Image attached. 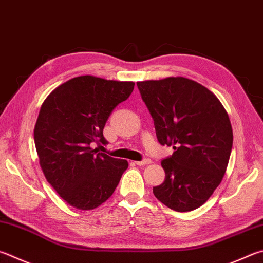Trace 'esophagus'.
I'll use <instances>...</instances> for the list:
<instances>
[{"mask_svg": "<svg viewBox=\"0 0 263 263\" xmlns=\"http://www.w3.org/2000/svg\"><path fill=\"white\" fill-rule=\"evenodd\" d=\"M135 163L137 165H146V164L152 163V161H151V159H144V160H141V161H136Z\"/></svg>", "mask_w": 263, "mask_h": 263, "instance_id": "obj_1", "label": "esophagus"}]
</instances>
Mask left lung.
Segmentation results:
<instances>
[{
    "instance_id": "1",
    "label": "left lung",
    "mask_w": 263,
    "mask_h": 263,
    "mask_svg": "<svg viewBox=\"0 0 263 263\" xmlns=\"http://www.w3.org/2000/svg\"><path fill=\"white\" fill-rule=\"evenodd\" d=\"M137 86L154 119L157 140L175 151L161 161L165 178L153 193L176 212L197 209L222 181L230 159L233 135L226 109L211 90L187 78Z\"/></svg>"
}]
</instances>
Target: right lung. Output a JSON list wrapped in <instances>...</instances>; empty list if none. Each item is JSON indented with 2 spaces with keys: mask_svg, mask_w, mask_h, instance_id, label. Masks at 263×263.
<instances>
[{
  "mask_svg": "<svg viewBox=\"0 0 263 263\" xmlns=\"http://www.w3.org/2000/svg\"><path fill=\"white\" fill-rule=\"evenodd\" d=\"M135 83L82 76L62 84L42 103L34 127L41 169L48 183L71 206L88 211L111 197L126 160L92 149L107 145L103 128Z\"/></svg>",
  "mask_w": 263,
  "mask_h": 263,
  "instance_id": "right-lung-1",
  "label": "right lung"
}]
</instances>
